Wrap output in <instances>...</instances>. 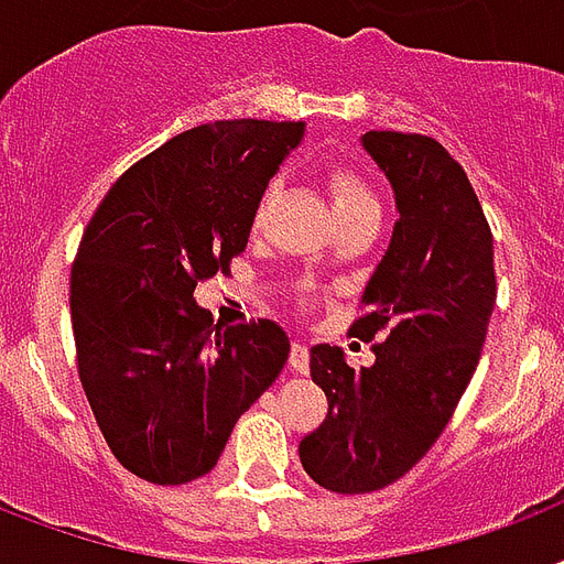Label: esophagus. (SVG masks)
Instances as JSON below:
<instances>
[{
	"label": "esophagus",
	"mask_w": 564,
	"mask_h": 564,
	"mask_svg": "<svg viewBox=\"0 0 564 564\" xmlns=\"http://www.w3.org/2000/svg\"><path fill=\"white\" fill-rule=\"evenodd\" d=\"M290 367H293L295 373H307V367H311V349L304 344L290 346Z\"/></svg>",
	"instance_id": "esophagus-1"
}]
</instances>
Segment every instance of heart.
<instances>
[{"label": "heart", "mask_w": 564, "mask_h": 564, "mask_svg": "<svg viewBox=\"0 0 564 564\" xmlns=\"http://www.w3.org/2000/svg\"><path fill=\"white\" fill-rule=\"evenodd\" d=\"M325 187H328V203H332V212H335L337 220L356 218V215H365V212H377V197L367 185L358 170H352L349 164H332L328 173H325ZM271 191H265L260 199V206L253 212V227H260L262 218H265V208H269Z\"/></svg>", "instance_id": "heart-1"}]
</instances>
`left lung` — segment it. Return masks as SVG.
Masks as SVG:
<instances>
[{"label": "left lung", "instance_id": "1", "mask_svg": "<svg viewBox=\"0 0 564 564\" xmlns=\"http://www.w3.org/2000/svg\"><path fill=\"white\" fill-rule=\"evenodd\" d=\"M400 220L367 281L349 335L377 361L346 365L340 346L311 349L328 412L299 445L304 473L332 494H370L410 473L452 421L481 358L496 304L494 232L454 154L424 133L367 131Z\"/></svg>", "mask_w": 564, "mask_h": 564}]
</instances>
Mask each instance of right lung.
Segmentation results:
<instances>
[{
    "mask_svg": "<svg viewBox=\"0 0 564 564\" xmlns=\"http://www.w3.org/2000/svg\"><path fill=\"white\" fill-rule=\"evenodd\" d=\"M302 133L265 119L191 128L128 166L83 229L70 265L77 373L110 452L143 481L212 473L286 365L281 325L218 328L194 290L248 248L262 191Z\"/></svg>",
    "mask_w": 564,
    "mask_h": 564,
    "instance_id": "right-lung-1",
    "label": "right lung"
}]
</instances>
